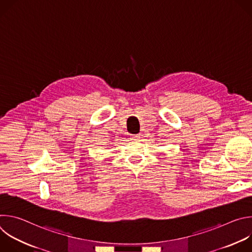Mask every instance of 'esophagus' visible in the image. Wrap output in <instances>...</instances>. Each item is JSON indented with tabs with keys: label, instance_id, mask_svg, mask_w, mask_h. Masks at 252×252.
Masks as SVG:
<instances>
[{
	"label": "esophagus",
	"instance_id": "34e87169",
	"mask_svg": "<svg viewBox=\"0 0 252 252\" xmlns=\"http://www.w3.org/2000/svg\"><path fill=\"white\" fill-rule=\"evenodd\" d=\"M139 134H131V138L132 139H137V138H139Z\"/></svg>",
	"mask_w": 252,
	"mask_h": 252
}]
</instances>
